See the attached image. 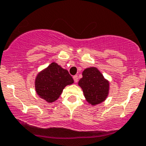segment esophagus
Here are the masks:
<instances>
[{
	"mask_svg": "<svg viewBox=\"0 0 146 146\" xmlns=\"http://www.w3.org/2000/svg\"><path fill=\"white\" fill-rule=\"evenodd\" d=\"M73 80H74V82H76V83L77 82H78V76H76H76H74L73 77Z\"/></svg>",
	"mask_w": 146,
	"mask_h": 146,
	"instance_id": "34e87169",
	"label": "esophagus"
}]
</instances>
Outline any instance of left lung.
<instances>
[{
    "mask_svg": "<svg viewBox=\"0 0 146 146\" xmlns=\"http://www.w3.org/2000/svg\"><path fill=\"white\" fill-rule=\"evenodd\" d=\"M78 84L82 89L87 102L92 106L100 104L108 97L110 82L96 67L84 70Z\"/></svg>",
    "mask_w": 146,
    "mask_h": 146,
    "instance_id": "obj_1",
    "label": "left lung"
}]
</instances>
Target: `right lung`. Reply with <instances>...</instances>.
<instances>
[{
  "label": "right lung",
  "mask_w": 146,
  "mask_h": 146,
  "mask_svg": "<svg viewBox=\"0 0 146 146\" xmlns=\"http://www.w3.org/2000/svg\"><path fill=\"white\" fill-rule=\"evenodd\" d=\"M73 82L68 70L53 62L36 74L35 91L40 98L48 103H53L59 98L64 87Z\"/></svg>",
  "instance_id": "add662e5"
}]
</instances>
